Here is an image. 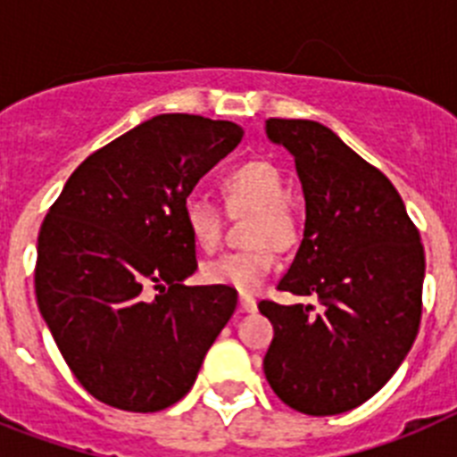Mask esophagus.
Returning <instances> with one entry per match:
<instances>
[{
	"label": "esophagus",
	"mask_w": 457,
	"mask_h": 457,
	"mask_svg": "<svg viewBox=\"0 0 457 457\" xmlns=\"http://www.w3.org/2000/svg\"><path fill=\"white\" fill-rule=\"evenodd\" d=\"M258 309L256 300L253 297H249V295H240V311L242 313H253V311Z\"/></svg>",
	"instance_id": "1"
}]
</instances>
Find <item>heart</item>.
<instances>
[{"instance_id":"heart-1","label":"heart","mask_w":457,"mask_h":457,"mask_svg":"<svg viewBox=\"0 0 457 457\" xmlns=\"http://www.w3.org/2000/svg\"><path fill=\"white\" fill-rule=\"evenodd\" d=\"M220 192L228 212L253 210L247 228L252 247L205 261L201 265V278L205 284L224 286L237 293H253L272 272V247L284 252L300 237V221L286 199L284 173L268 160H249L221 176ZM183 221L199 249L212 252L220 245L224 220L217 204L189 196L183 204Z\"/></svg>"}]
</instances>
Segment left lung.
I'll list each match as a JSON object with an SVG mask.
<instances>
[{"label": "left lung", "mask_w": 457, "mask_h": 457, "mask_svg": "<svg viewBox=\"0 0 457 457\" xmlns=\"http://www.w3.org/2000/svg\"><path fill=\"white\" fill-rule=\"evenodd\" d=\"M265 130L295 157L306 201L304 237L277 288L318 302H258L274 327L265 378L293 410L332 417L378 394L410 353L426 253L391 180L329 128L268 119Z\"/></svg>", "instance_id": "obj_1"}]
</instances>
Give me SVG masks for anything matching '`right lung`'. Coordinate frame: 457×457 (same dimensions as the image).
I'll return each mask as SVG.
<instances>
[{
	"label": "right lung",
	"mask_w": 457,
	"mask_h": 457,
	"mask_svg": "<svg viewBox=\"0 0 457 457\" xmlns=\"http://www.w3.org/2000/svg\"><path fill=\"white\" fill-rule=\"evenodd\" d=\"M240 139L231 120L153 116L91 153L47 210L36 302L68 369L104 405L179 403L233 316V288L183 284L196 270L183 204Z\"/></svg>",
	"instance_id": "obj_1"
}]
</instances>
